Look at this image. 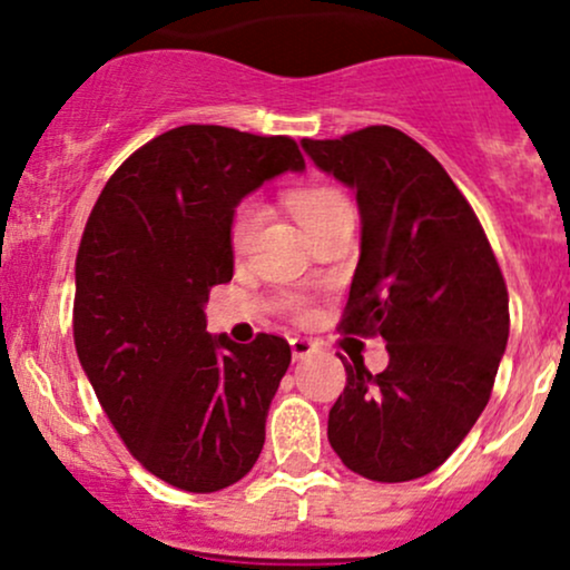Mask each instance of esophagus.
Returning <instances> with one entry per match:
<instances>
[{
	"label": "esophagus",
	"instance_id": "esophagus-1",
	"mask_svg": "<svg viewBox=\"0 0 570 570\" xmlns=\"http://www.w3.org/2000/svg\"><path fill=\"white\" fill-rule=\"evenodd\" d=\"M289 345H292V356L294 358H305V356H311L313 351H316V343H313V340H307V337H292Z\"/></svg>",
	"mask_w": 570,
	"mask_h": 570
}]
</instances>
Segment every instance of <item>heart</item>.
<instances>
[{"instance_id": "1", "label": "heart", "mask_w": 570, "mask_h": 570, "mask_svg": "<svg viewBox=\"0 0 570 570\" xmlns=\"http://www.w3.org/2000/svg\"><path fill=\"white\" fill-rule=\"evenodd\" d=\"M289 206L294 217L299 219V225L305 227L307 235L316 233L318 227L330 225L332 219L343 217V214H353L351 200L345 198V193H340L337 187L330 185H313V187H299L289 193ZM259 222H263V206L257 200H244L235 212L233 225H230V240L235 252H244L252 244L254 233H257ZM289 307L294 313H305L303 299H289Z\"/></svg>"}]
</instances>
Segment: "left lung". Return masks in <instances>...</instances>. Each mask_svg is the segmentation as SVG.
Segmentation results:
<instances>
[{"label":"left lung","instance_id":"1","mask_svg":"<svg viewBox=\"0 0 570 570\" xmlns=\"http://www.w3.org/2000/svg\"><path fill=\"white\" fill-rule=\"evenodd\" d=\"M307 158L356 189L362 254L340 330L383 337L389 367L345 364L330 410L351 472L407 482L472 431L509 340V294L480 219L434 155L391 126L303 139ZM343 358V356H340Z\"/></svg>","mask_w":570,"mask_h":570}]
</instances>
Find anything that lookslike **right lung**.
Returning a JSON list of instances; mask_svg holds the SVG:
<instances>
[{
	"instance_id": "obj_1",
	"label": "right lung",
	"mask_w": 570,
	"mask_h": 570,
	"mask_svg": "<svg viewBox=\"0 0 570 570\" xmlns=\"http://www.w3.org/2000/svg\"><path fill=\"white\" fill-rule=\"evenodd\" d=\"M289 136L179 126L136 149L98 195L75 265V345L130 455L187 493L252 472L292 351L208 335L212 286L233 278L235 206L303 171Z\"/></svg>"
}]
</instances>
